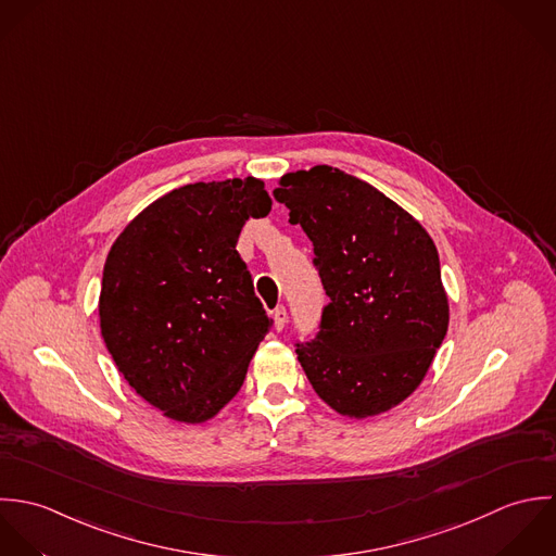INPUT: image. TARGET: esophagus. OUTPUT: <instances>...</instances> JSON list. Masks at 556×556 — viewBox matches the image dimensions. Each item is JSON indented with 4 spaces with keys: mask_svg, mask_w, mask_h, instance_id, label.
I'll return each instance as SVG.
<instances>
[{
    "mask_svg": "<svg viewBox=\"0 0 556 556\" xmlns=\"http://www.w3.org/2000/svg\"><path fill=\"white\" fill-rule=\"evenodd\" d=\"M273 320H275V329L281 331L286 327V320H288V312L283 305H279L275 312H273Z\"/></svg>",
    "mask_w": 556,
    "mask_h": 556,
    "instance_id": "esophagus-1",
    "label": "esophagus"
}]
</instances>
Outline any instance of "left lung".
Masks as SVG:
<instances>
[{
  "label": "left lung",
  "instance_id": "obj_1",
  "mask_svg": "<svg viewBox=\"0 0 556 556\" xmlns=\"http://www.w3.org/2000/svg\"><path fill=\"white\" fill-rule=\"evenodd\" d=\"M275 200L314 242L329 296L316 339L296 343L314 391L343 417L402 404L448 327L434 240L376 187L329 165L281 176Z\"/></svg>",
  "mask_w": 556,
  "mask_h": 556
}]
</instances>
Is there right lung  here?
I'll list each match as a JSON object with an SVG mask.
<instances>
[{
	"label": "right lung",
	"mask_w": 556,
	"mask_h": 556,
	"mask_svg": "<svg viewBox=\"0 0 556 556\" xmlns=\"http://www.w3.org/2000/svg\"><path fill=\"white\" fill-rule=\"evenodd\" d=\"M270 206L251 176L185 185L143 208L112 244L101 334L126 382L167 419H213L273 327L236 251L242 225Z\"/></svg>",
	"instance_id": "add662e5"
}]
</instances>
